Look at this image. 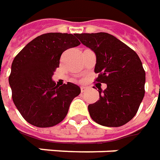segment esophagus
I'll return each mask as SVG.
<instances>
[{
    "label": "esophagus",
    "mask_w": 160,
    "mask_h": 160,
    "mask_svg": "<svg viewBox=\"0 0 160 160\" xmlns=\"http://www.w3.org/2000/svg\"><path fill=\"white\" fill-rule=\"evenodd\" d=\"M87 89H88V87H86V86H82L81 87V91L82 92H85Z\"/></svg>",
    "instance_id": "esophagus-1"
}]
</instances>
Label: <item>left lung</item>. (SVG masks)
<instances>
[{"label": "left lung", "mask_w": 160, "mask_h": 160, "mask_svg": "<svg viewBox=\"0 0 160 160\" xmlns=\"http://www.w3.org/2000/svg\"><path fill=\"white\" fill-rule=\"evenodd\" d=\"M96 55V82L106 83L100 98L89 104V115L105 127H121L136 114L145 95L146 73L137 53L107 32L78 34Z\"/></svg>", "instance_id": "8db88e82"}]
</instances>
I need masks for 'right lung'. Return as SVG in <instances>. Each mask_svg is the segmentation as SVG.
<instances>
[{
	"instance_id": "add662e5",
	"label": "right lung",
	"mask_w": 160,
	"mask_h": 160,
	"mask_svg": "<svg viewBox=\"0 0 160 160\" xmlns=\"http://www.w3.org/2000/svg\"><path fill=\"white\" fill-rule=\"evenodd\" d=\"M78 34L49 32L29 42L14 58L8 82L12 98L20 114L38 128L58 124L71 102L81 93L71 82L58 86L52 80L62 53L80 45Z\"/></svg>"
}]
</instances>
